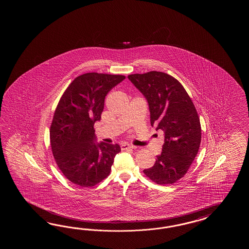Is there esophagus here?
I'll return each mask as SVG.
<instances>
[{"label": "esophagus", "mask_w": 249, "mask_h": 249, "mask_svg": "<svg viewBox=\"0 0 249 249\" xmlns=\"http://www.w3.org/2000/svg\"><path fill=\"white\" fill-rule=\"evenodd\" d=\"M134 148H136V147H135V146H132L131 144L124 143V144L121 145V149H122V150H125V149H134Z\"/></svg>", "instance_id": "esophagus-1"}]
</instances>
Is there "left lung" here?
Wrapping results in <instances>:
<instances>
[{"label": "left lung", "instance_id": "obj_1", "mask_svg": "<svg viewBox=\"0 0 249 249\" xmlns=\"http://www.w3.org/2000/svg\"><path fill=\"white\" fill-rule=\"evenodd\" d=\"M145 97L150 124L164 132L161 153L152 167L143 170L154 182L166 185L183 177L198 152L201 126L196 108L180 82L158 71L128 75Z\"/></svg>", "mask_w": 249, "mask_h": 249}]
</instances>
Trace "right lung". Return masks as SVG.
Instances as JSON below:
<instances>
[{
    "label": "right lung",
    "instance_id": "1",
    "mask_svg": "<svg viewBox=\"0 0 249 249\" xmlns=\"http://www.w3.org/2000/svg\"><path fill=\"white\" fill-rule=\"evenodd\" d=\"M124 78L119 74H82L58 102L51 125V145L58 168L76 185L92 187L101 182L121 151L118 144L97 142L93 125L101 120L107 94Z\"/></svg>",
    "mask_w": 249,
    "mask_h": 249
}]
</instances>
